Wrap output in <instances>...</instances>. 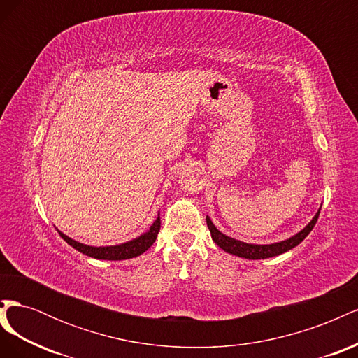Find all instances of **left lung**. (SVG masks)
<instances>
[{"label": "left lung", "instance_id": "8db88e82", "mask_svg": "<svg viewBox=\"0 0 358 358\" xmlns=\"http://www.w3.org/2000/svg\"><path fill=\"white\" fill-rule=\"evenodd\" d=\"M320 210L321 209H318V212L310 220V222L305 227V229L300 230L297 234L291 236L289 239L280 241L276 243H268V245H257V243H246L242 241H236V239H233V237L227 236L216 229L209 216H206V222H208L213 242L221 249H224L225 252L233 254V255L241 257V258H246V259H263V258H270V257H276V255L284 254V252L289 251V249L296 248L300 242H303V239H305V237L312 231L313 227H315V224L318 221V216H320Z\"/></svg>", "mask_w": 358, "mask_h": 358}]
</instances>
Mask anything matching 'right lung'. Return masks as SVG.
<instances>
[{"mask_svg": "<svg viewBox=\"0 0 358 358\" xmlns=\"http://www.w3.org/2000/svg\"><path fill=\"white\" fill-rule=\"evenodd\" d=\"M159 227H161V221H159V213H158V218L155 220V222L150 225V229L140 234L136 239L125 242V243H119V245H110V246H90V245H85L80 243L78 241L71 239V237L66 236L64 233H61L58 229L59 236L62 237L64 241H66L70 246H73L76 251H79L85 255L96 258V259H128V258H134L140 254H143L145 251L154 245L158 231H159Z\"/></svg>", "mask_w": 358, "mask_h": 358, "instance_id": "1", "label": "right lung"}]
</instances>
